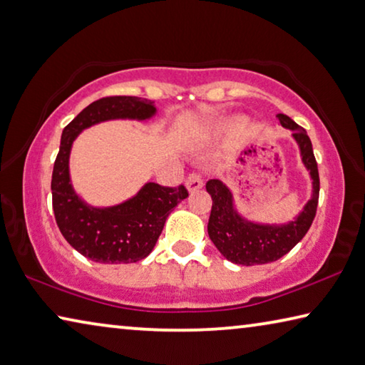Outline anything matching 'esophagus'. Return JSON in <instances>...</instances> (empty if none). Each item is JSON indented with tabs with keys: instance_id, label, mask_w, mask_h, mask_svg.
Listing matches in <instances>:
<instances>
[{
	"instance_id": "obj_1",
	"label": "esophagus",
	"mask_w": 365,
	"mask_h": 365,
	"mask_svg": "<svg viewBox=\"0 0 365 365\" xmlns=\"http://www.w3.org/2000/svg\"><path fill=\"white\" fill-rule=\"evenodd\" d=\"M185 187H187V190H188L190 193L196 192V190H200L201 187H203V180H201L200 173H196V172L190 173L188 178H187V182H185Z\"/></svg>"
}]
</instances>
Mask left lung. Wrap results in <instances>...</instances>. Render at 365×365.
<instances>
[{
    "mask_svg": "<svg viewBox=\"0 0 365 365\" xmlns=\"http://www.w3.org/2000/svg\"><path fill=\"white\" fill-rule=\"evenodd\" d=\"M276 117L282 128L292 131V140L296 141L300 159L310 175L312 195L292 221L264 224L242 216L235 207L234 195L227 185L216 178L207 182L206 192L212 198L207 234L221 255L235 264H266L284 257L304 239L317 212L320 178L310 138L302 126L287 115L277 113Z\"/></svg>",
    "mask_w": 365,
    "mask_h": 365,
    "instance_id": "left-lung-1",
    "label": "left lung"
}]
</instances>
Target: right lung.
<instances>
[{
	"mask_svg": "<svg viewBox=\"0 0 365 365\" xmlns=\"http://www.w3.org/2000/svg\"><path fill=\"white\" fill-rule=\"evenodd\" d=\"M154 102L141 97H103L86 107L61 135L51 175V198L58 227L81 255L97 263H136L146 258L164 224L187 188L146 182L131 198L113 206H92L76 193L69 175V155L81 131L110 120L146 121L155 117Z\"/></svg>",
	"mask_w": 365,
	"mask_h": 365,
	"instance_id": "obj_1",
	"label": "right lung"
}]
</instances>
